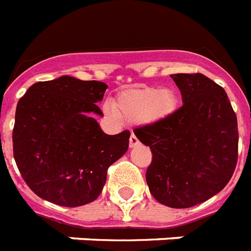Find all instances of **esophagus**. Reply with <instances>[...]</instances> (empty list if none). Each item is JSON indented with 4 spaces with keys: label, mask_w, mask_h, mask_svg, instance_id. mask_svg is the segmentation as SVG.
<instances>
[{
    "label": "esophagus",
    "mask_w": 251,
    "mask_h": 251,
    "mask_svg": "<svg viewBox=\"0 0 251 251\" xmlns=\"http://www.w3.org/2000/svg\"><path fill=\"white\" fill-rule=\"evenodd\" d=\"M138 142L140 141H138V138L135 136V133H132L131 137H129V146H131V148H135V146L138 145Z\"/></svg>",
    "instance_id": "34e87169"
}]
</instances>
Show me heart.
Segmentation results:
<instances>
[{
  "instance_id": "1",
  "label": "heart",
  "mask_w": 251,
  "mask_h": 251,
  "mask_svg": "<svg viewBox=\"0 0 251 251\" xmlns=\"http://www.w3.org/2000/svg\"><path fill=\"white\" fill-rule=\"evenodd\" d=\"M177 105L179 96L172 88L140 87L122 92L116 98V109L106 102L103 110L111 118L120 115L128 122L155 123L175 113Z\"/></svg>"
}]
</instances>
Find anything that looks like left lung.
<instances>
[{
	"label": "left lung",
	"instance_id": "left-lung-1",
	"mask_svg": "<svg viewBox=\"0 0 251 251\" xmlns=\"http://www.w3.org/2000/svg\"><path fill=\"white\" fill-rule=\"evenodd\" d=\"M182 106L133 129L153 154L146 182L159 203L188 208L219 193L238 157L237 116L223 88L202 74L171 75Z\"/></svg>",
	"mask_w": 251,
	"mask_h": 251
}]
</instances>
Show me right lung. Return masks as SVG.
Returning <instances> with one entry per match:
<instances>
[{
	"label": "right lung",
	"mask_w": 251,
	"mask_h": 251,
	"mask_svg": "<svg viewBox=\"0 0 251 251\" xmlns=\"http://www.w3.org/2000/svg\"><path fill=\"white\" fill-rule=\"evenodd\" d=\"M107 85L61 76L39 81L19 100L13 129L14 159L27 185L66 207L101 194L107 168L128 149L129 131L106 135L93 114Z\"/></svg>",
	"instance_id": "1"
}]
</instances>
